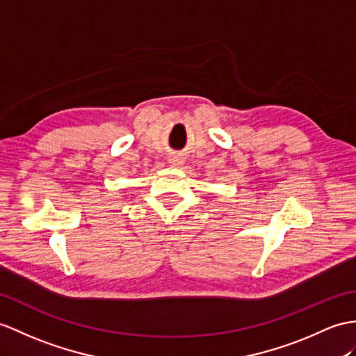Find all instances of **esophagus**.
Here are the masks:
<instances>
[{
  "instance_id": "34e87169",
  "label": "esophagus",
  "mask_w": 356,
  "mask_h": 356,
  "mask_svg": "<svg viewBox=\"0 0 356 356\" xmlns=\"http://www.w3.org/2000/svg\"><path fill=\"white\" fill-rule=\"evenodd\" d=\"M169 163H170V166H181V164H183V160H181L179 157H172V159H169Z\"/></svg>"
}]
</instances>
